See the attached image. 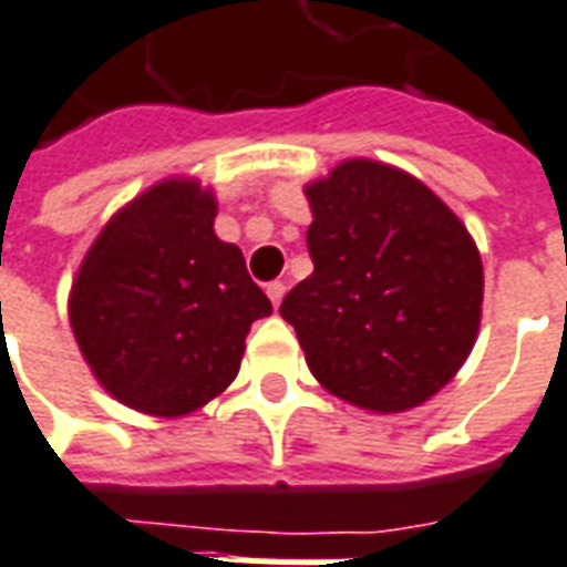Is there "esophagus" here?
<instances>
[{
  "label": "esophagus",
  "mask_w": 567,
  "mask_h": 567,
  "mask_svg": "<svg viewBox=\"0 0 567 567\" xmlns=\"http://www.w3.org/2000/svg\"><path fill=\"white\" fill-rule=\"evenodd\" d=\"M266 292H268V299H271V305L278 308L280 299H284V292H287V284H284V280H271V284L266 287Z\"/></svg>",
  "instance_id": "obj_1"
}]
</instances>
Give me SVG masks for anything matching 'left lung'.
<instances>
[{"instance_id": "left-lung-1", "label": "left lung", "mask_w": 567, "mask_h": 567, "mask_svg": "<svg viewBox=\"0 0 567 567\" xmlns=\"http://www.w3.org/2000/svg\"><path fill=\"white\" fill-rule=\"evenodd\" d=\"M313 275L280 317L322 389L370 412L433 398L475 347L484 268L461 218L427 185L352 157L305 187Z\"/></svg>"}]
</instances>
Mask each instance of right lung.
I'll return each instance as SVG.
<instances>
[{
    "instance_id": "obj_1",
    "label": "right lung",
    "mask_w": 567,
    "mask_h": 567,
    "mask_svg": "<svg viewBox=\"0 0 567 567\" xmlns=\"http://www.w3.org/2000/svg\"><path fill=\"white\" fill-rule=\"evenodd\" d=\"M218 203L167 178L116 212L71 287L83 359L118 403L178 419L236 380L245 338L271 313L236 245L215 236Z\"/></svg>"
}]
</instances>
